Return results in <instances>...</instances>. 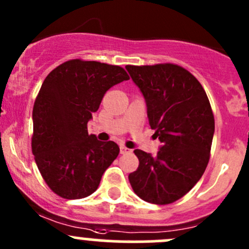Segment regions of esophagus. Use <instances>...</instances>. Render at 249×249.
I'll return each instance as SVG.
<instances>
[{
    "label": "esophagus",
    "instance_id": "obj_1",
    "mask_svg": "<svg viewBox=\"0 0 249 249\" xmlns=\"http://www.w3.org/2000/svg\"><path fill=\"white\" fill-rule=\"evenodd\" d=\"M120 153L122 154H127V153H131V150L125 147V145H120Z\"/></svg>",
    "mask_w": 249,
    "mask_h": 249
}]
</instances>
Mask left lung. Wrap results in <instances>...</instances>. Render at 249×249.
<instances>
[{
    "instance_id": "obj_1",
    "label": "left lung",
    "mask_w": 249,
    "mask_h": 249,
    "mask_svg": "<svg viewBox=\"0 0 249 249\" xmlns=\"http://www.w3.org/2000/svg\"><path fill=\"white\" fill-rule=\"evenodd\" d=\"M125 69L140 88L149 125L161 142L155 157L134 153L140 165L129 180L137 196L167 205L184 196L202 177L214 134V117L202 85L189 71L173 64Z\"/></svg>"
}]
</instances>
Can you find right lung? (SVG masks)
Instances as JSON below:
<instances>
[{"label": "right lung", "mask_w": 249, "mask_h": 249, "mask_svg": "<svg viewBox=\"0 0 249 249\" xmlns=\"http://www.w3.org/2000/svg\"><path fill=\"white\" fill-rule=\"evenodd\" d=\"M129 79L124 69L74 59L44 79L32 112V153L48 187L64 199H83L97 189L119 154L113 141L88 134V122L113 85Z\"/></svg>", "instance_id": "obj_1"}]
</instances>
